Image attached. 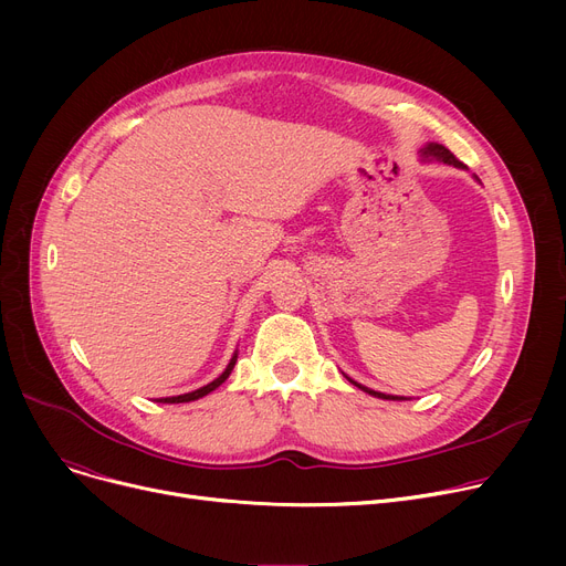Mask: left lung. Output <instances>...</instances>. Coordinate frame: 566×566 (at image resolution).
<instances>
[{
	"label": "left lung",
	"mask_w": 566,
	"mask_h": 566,
	"mask_svg": "<svg viewBox=\"0 0 566 566\" xmlns=\"http://www.w3.org/2000/svg\"><path fill=\"white\" fill-rule=\"evenodd\" d=\"M422 156L424 158H436V160H442V163H448V165H454V167H461V169H465V165L450 151L448 146H442V144H427L424 148H422ZM350 380V378H348ZM355 388H360V390H365L367 395H371V397H378V399H403V397H392V395H382V392H376V390H369V388H365V385H360V382H355V380H350Z\"/></svg>",
	"instance_id": "8db88e82"
}]
</instances>
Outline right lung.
<instances>
[{"label":"right lung","mask_w":566,"mask_h":566,"mask_svg":"<svg viewBox=\"0 0 566 566\" xmlns=\"http://www.w3.org/2000/svg\"><path fill=\"white\" fill-rule=\"evenodd\" d=\"M233 365H235V355L231 358V363L227 365V369L213 380V382H208V385H203V388H199V390H195V392H188V395H178V397H165V399H158L160 403H186V401H195V399H199V397H206L208 392H213L216 388H220V385L229 378V374H231V369H233Z\"/></svg>","instance_id":"right-lung-1"}]
</instances>
